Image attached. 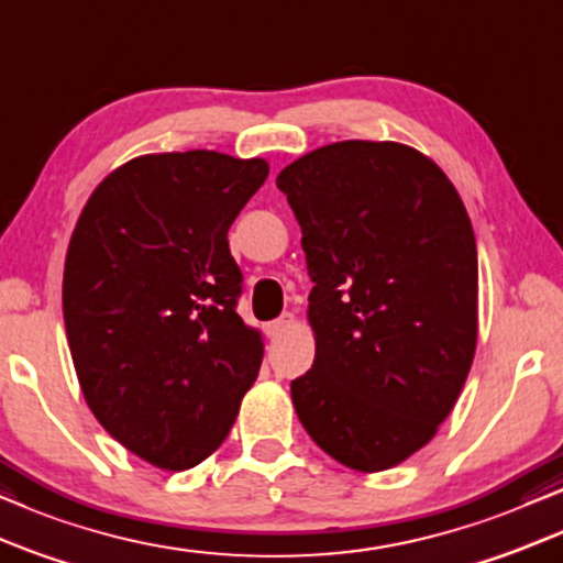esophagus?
Listing matches in <instances>:
<instances>
[{"instance_id": "1", "label": "esophagus", "mask_w": 563, "mask_h": 563, "mask_svg": "<svg viewBox=\"0 0 563 563\" xmlns=\"http://www.w3.org/2000/svg\"><path fill=\"white\" fill-rule=\"evenodd\" d=\"M294 313H283V317H277L275 321H269L267 324V334L269 336H277V334H283L286 332V329H290L294 327Z\"/></svg>"}]
</instances>
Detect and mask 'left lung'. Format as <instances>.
Returning <instances> with one entry per match:
<instances>
[{
  "label": "left lung",
  "mask_w": 563,
  "mask_h": 563,
  "mask_svg": "<svg viewBox=\"0 0 563 563\" xmlns=\"http://www.w3.org/2000/svg\"><path fill=\"white\" fill-rule=\"evenodd\" d=\"M313 280L296 415L327 455L378 474L424 448L474 363L478 260L443 169L396 141H336L277 175Z\"/></svg>",
  "instance_id": "8db88e82"
}]
</instances>
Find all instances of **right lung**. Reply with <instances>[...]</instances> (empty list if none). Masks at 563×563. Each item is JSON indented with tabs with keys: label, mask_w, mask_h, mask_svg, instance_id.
<instances>
[{
	"label": "right lung",
	"mask_w": 563,
	"mask_h": 563,
	"mask_svg": "<svg viewBox=\"0 0 563 563\" xmlns=\"http://www.w3.org/2000/svg\"><path fill=\"white\" fill-rule=\"evenodd\" d=\"M267 172L208 148L144 154L95 187L74 227L64 324L81 394L156 468L206 461L260 373L227 234Z\"/></svg>",
	"instance_id": "1"
}]
</instances>
